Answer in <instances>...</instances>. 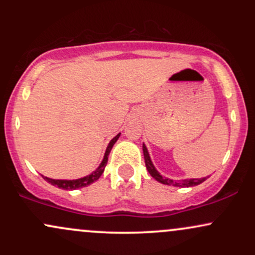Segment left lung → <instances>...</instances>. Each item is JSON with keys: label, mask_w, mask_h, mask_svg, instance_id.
<instances>
[{"label": "left lung", "mask_w": 255, "mask_h": 255, "mask_svg": "<svg viewBox=\"0 0 255 255\" xmlns=\"http://www.w3.org/2000/svg\"><path fill=\"white\" fill-rule=\"evenodd\" d=\"M142 151H144V158H145V164H146V169H147L148 172L154 180H157L158 182L166 184V186H174V187H193V186H198V184L203 183L207 177H203V178H186V180H171V178L164 177L157 171V169L154 168L153 163H152L150 153H148L147 147H146L145 144H142Z\"/></svg>", "instance_id": "8db88e82"}]
</instances>
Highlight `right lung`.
<instances>
[{
    "mask_svg": "<svg viewBox=\"0 0 255 255\" xmlns=\"http://www.w3.org/2000/svg\"><path fill=\"white\" fill-rule=\"evenodd\" d=\"M120 135H121V133H119L118 135H116L115 137H113V139L110 140L109 145H108L107 150H105L103 160L101 162V164H99V166L97 169H96L95 171H92L90 175H87V176H84L81 178H77V180H55V178L43 176L44 180L48 181V182L51 183L52 186H56V187H58V188L66 189V191H73V189L83 188V187L90 186L91 183L96 182V181H97L98 178L102 176V174H103L105 166H107L108 157H109L111 148H113V146L115 145V142L118 141Z\"/></svg>",
    "mask_w": 255,
    "mask_h": 255,
    "instance_id": "add662e5",
    "label": "right lung"
}]
</instances>
